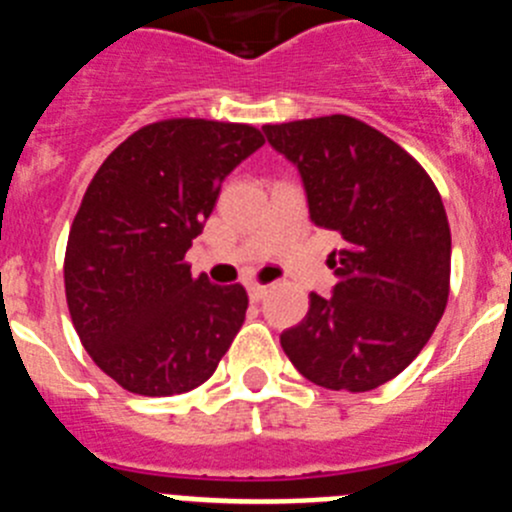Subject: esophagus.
I'll return each mask as SVG.
<instances>
[{
	"instance_id": "esophagus-1",
	"label": "esophagus",
	"mask_w": 512,
	"mask_h": 512,
	"mask_svg": "<svg viewBox=\"0 0 512 512\" xmlns=\"http://www.w3.org/2000/svg\"><path fill=\"white\" fill-rule=\"evenodd\" d=\"M247 293H250V301H262L265 299V293H268V288L265 286H260V283H250V286H247Z\"/></svg>"
}]
</instances>
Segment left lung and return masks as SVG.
Instances as JSON below:
<instances>
[{"label":"left lung","mask_w":512,"mask_h":512,"mask_svg":"<svg viewBox=\"0 0 512 512\" xmlns=\"http://www.w3.org/2000/svg\"><path fill=\"white\" fill-rule=\"evenodd\" d=\"M299 170L311 224L337 231L332 296L281 335L311 384L371 391L410 366L441 322L451 229L433 180L384 133L348 115L262 126Z\"/></svg>","instance_id":"left-lung-1"}]
</instances>
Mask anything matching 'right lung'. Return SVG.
Returning a JSON list of instances; mask_svg holds the SVG:
<instances>
[{
	"instance_id": "1",
	"label": "right lung",
	"mask_w": 512,
	"mask_h": 512,
	"mask_svg": "<svg viewBox=\"0 0 512 512\" xmlns=\"http://www.w3.org/2000/svg\"><path fill=\"white\" fill-rule=\"evenodd\" d=\"M265 139L242 123H151L110 154L84 193L64 260L84 350L133 394L170 397L211 379L247 311L242 286L182 262L221 182Z\"/></svg>"
}]
</instances>
